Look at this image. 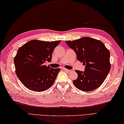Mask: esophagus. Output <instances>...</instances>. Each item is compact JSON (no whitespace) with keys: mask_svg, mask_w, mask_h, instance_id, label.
Returning <instances> with one entry per match:
<instances>
[{"mask_svg":"<svg viewBox=\"0 0 124 124\" xmlns=\"http://www.w3.org/2000/svg\"><path fill=\"white\" fill-rule=\"evenodd\" d=\"M63 69H64V70L65 71H67V72H71V71H70V70H68V69H65V68H64Z\"/></svg>","mask_w":124,"mask_h":124,"instance_id":"esophagus-1","label":"esophagus"}]
</instances>
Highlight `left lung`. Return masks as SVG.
Segmentation results:
<instances>
[{
  "label": "left lung",
  "instance_id": "8db88e82",
  "mask_svg": "<svg viewBox=\"0 0 124 124\" xmlns=\"http://www.w3.org/2000/svg\"><path fill=\"white\" fill-rule=\"evenodd\" d=\"M65 42L74 50L77 59L85 65L84 72L75 71L78 78L73 81L74 85L83 92H89L99 88L110 70L109 50L101 41L89 37Z\"/></svg>",
  "mask_w": 124,
  "mask_h": 124
}]
</instances>
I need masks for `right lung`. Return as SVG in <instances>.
<instances>
[{"label":"right lung","instance_id":"add662e5","mask_svg":"<svg viewBox=\"0 0 124 124\" xmlns=\"http://www.w3.org/2000/svg\"><path fill=\"white\" fill-rule=\"evenodd\" d=\"M60 41H43L32 40L18 49L14 58L17 76L26 88L34 92H41L53 85L60 71L45 65L50 62L52 53Z\"/></svg>","mask_w":124,"mask_h":124}]
</instances>
